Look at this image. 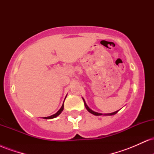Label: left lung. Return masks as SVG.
Returning a JSON list of instances; mask_svg holds the SVG:
<instances>
[{
    "label": "left lung",
    "mask_w": 154,
    "mask_h": 154,
    "mask_svg": "<svg viewBox=\"0 0 154 154\" xmlns=\"http://www.w3.org/2000/svg\"><path fill=\"white\" fill-rule=\"evenodd\" d=\"M83 100H84L85 106L86 109H87V110H88V111H89L90 113H91V114H94V115H95V116H100V115H103V114H100V113H98V112H95V111H92L91 109H90V108L88 106H87V104H86V103H85V100L83 99ZM118 111H119V110H118V111H114V112H113V113H110V114H104V115H106V116H111V115H114V114H116V113L118 112Z\"/></svg>",
    "instance_id": "8db88e82"
}]
</instances>
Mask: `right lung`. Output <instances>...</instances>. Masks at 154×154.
<instances>
[{"instance_id": "obj_1", "label": "right lung", "mask_w": 154, "mask_h": 154, "mask_svg": "<svg viewBox=\"0 0 154 154\" xmlns=\"http://www.w3.org/2000/svg\"><path fill=\"white\" fill-rule=\"evenodd\" d=\"M63 110V103L62 106H61V109H60L56 113V114H54V115H51V116H48V117H44V119H53V118H55V117H56V116H59V114H61V111H62Z\"/></svg>"}]
</instances>
